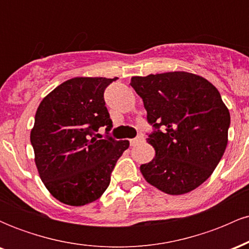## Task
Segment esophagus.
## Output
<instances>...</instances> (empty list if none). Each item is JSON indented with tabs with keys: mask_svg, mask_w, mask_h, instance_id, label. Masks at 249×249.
<instances>
[{
	"mask_svg": "<svg viewBox=\"0 0 249 249\" xmlns=\"http://www.w3.org/2000/svg\"><path fill=\"white\" fill-rule=\"evenodd\" d=\"M144 141H145L144 137H142V136H138V137H136V138L131 139L130 144H131V146H136V145L142 144V142H144Z\"/></svg>",
	"mask_w": 249,
	"mask_h": 249,
	"instance_id": "obj_1",
	"label": "esophagus"
}]
</instances>
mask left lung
<instances>
[{
  "instance_id": "1",
  "label": "left lung",
  "mask_w": 249,
  "mask_h": 249,
  "mask_svg": "<svg viewBox=\"0 0 249 249\" xmlns=\"http://www.w3.org/2000/svg\"><path fill=\"white\" fill-rule=\"evenodd\" d=\"M130 84L157 128L146 139L156 156L141 165L144 179L171 196L196 190L215 170L228 142L231 116L218 89L186 71L134 76Z\"/></svg>"
}]
</instances>
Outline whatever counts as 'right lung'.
Masks as SVG:
<instances>
[{
    "label": "right lung",
    "instance_id": "1",
    "mask_svg": "<svg viewBox=\"0 0 249 249\" xmlns=\"http://www.w3.org/2000/svg\"><path fill=\"white\" fill-rule=\"evenodd\" d=\"M116 78L75 77L39 103L30 142L39 178L51 196L70 206H84L103 196L128 141L99 139L112 122L104 90Z\"/></svg>",
    "mask_w": 249,
    "mask_h": 249
}]
</instances>
